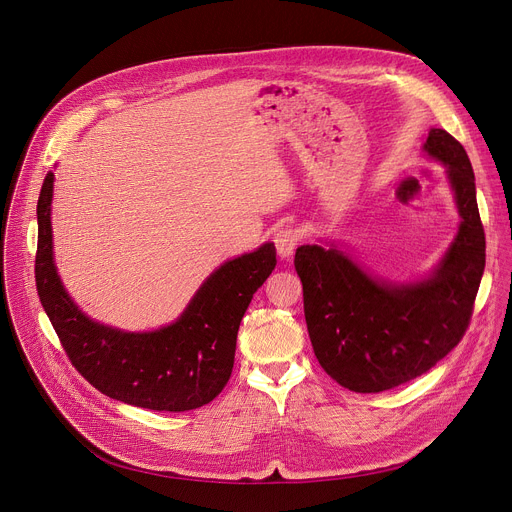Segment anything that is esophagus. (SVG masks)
<instances>
[{
  "label": "esophagus",
  "mask_w": 512,
  "mask_h": 512,
  "mask_svg": "<svg viewBox=\"0 0 512 512\" xmlns=\"http://www.w3.org/2000/svg\"><path fill=\"white\" fill-rule=\"evenodd\" d=\"M298 243H300V233L296 229H281L275 235V247H277V253L281 259H287L294 255Z\"/></svg>",
  "instance_id": "1"
}]
</instances>
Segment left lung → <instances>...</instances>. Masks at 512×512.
Returning a JSON list of instances; mask_svg holds the SVG:
<instances>
[{
	"mask_svg": "<svg viewBox=\"0 0 512 512\" xmlns=\"http://www.w3.org/2000/svg\"><path fill=\"white\" fill-rule=\"evenodd\" d=\"M423 152L446 166L460 214L454 241L427 275L383 279L334 241L296 251L314 354L338 385L354 393H381L427 373L458 346L470 324L486 263L474 170L446 129L431 127Z\"/></svg>",
	"mask_w": 512,
	"mask_h": 512,
	"instance_id": "left-lung-1",
	"label": "left lung"
}]
</instances>
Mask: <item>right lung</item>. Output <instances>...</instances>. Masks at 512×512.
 <instances>
[{"instance_id": "add662e5", "label": "right lung", "mask_w": 512, "mask_h": 512, "mask_svg": "<svg viewBox=\"0 0 512 512\" xmlns=\"http://www.w3.org/2000/svg\"><path fill=\"white\" fill-rule=\"evenodd\" d=\"M54 172L38 198L36 287L75 369L103 395L154 411H190L210 403L231 379L237 332L255 291L275 269V245L225 261L168 326L125 332L89 318L68 296L54 263Z\"/></svg>"}]
</instances>
